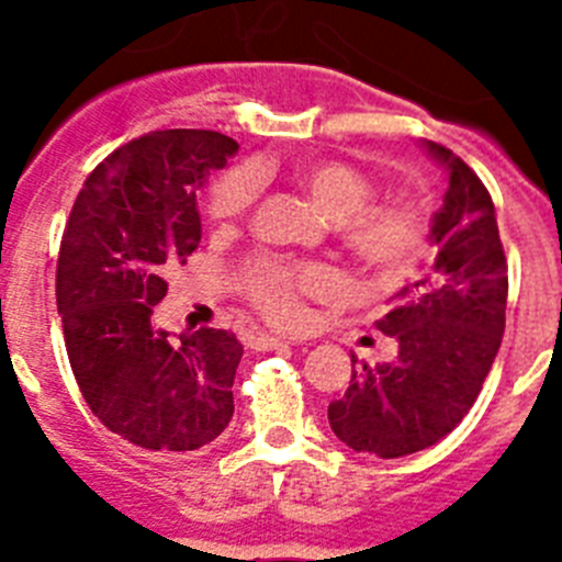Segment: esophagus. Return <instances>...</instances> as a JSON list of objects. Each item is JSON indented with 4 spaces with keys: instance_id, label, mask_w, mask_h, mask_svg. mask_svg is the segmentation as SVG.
Instances as JSON below:
<instances>
[{
    "instance_id": "34e87169",
    "label": "esophagus",
    "mask_w": 562,
    "mask_h": 562,
    "mask_svg": "<svg viewBox=\"0 0 562 562\" xmlns=\"http://www.w3.org/2000/svg\"><path fill=\"white\" fill-rule=\"evenodd\" d=\"M292 346L290 340H281V337H270V335H258L252 337V349L256 351H272V349H286Z\"/></svg>"
}]
</instances>
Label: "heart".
Instances as JSON below:
<instances>
[{
	"label": "heart",
	"instance_id": "heart-1",
	"mask_svg": "<svg viewBox=\"0 0 562 562\" xmlns=\"http://www.w3.org/2000/svg\"><path fill=\"white\" fill-rule=\"evenodd\" d=\"M290 177L310 193L317 207L335 222L342 247L362 270L376 278H400L419 261L428 245V216L411 196L371 202L374 186L360 168L331 157H310L290 166ZM258 193V171L238 166L220 173L205 196V213L213 222L245 216ZM337 286L326 267H286L258 261L241 272V290L256 310L278 326H297L306 317V297L329 295Z\"/></svg>",
	"mask_w": 562,
	"mask_h": 562
}]
</instances>
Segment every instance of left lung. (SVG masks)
I'll list each match as a JSON object with an SVG mask.
<instances>
[{"label": "left lung", "instance_id": "1", "mask_svg": "<svg viewBox=\"0 0 562 562\" xmlns=\"http://www.w3.org/2000/svg\"><path fill=\"white\" fill-rule=\"evenodd\" d=\"M425 148L450 180L430 225L434 270L396 292L394 310L376 321L396 340L394 360L360 366L329 405L337 439L380 459L430 448L464 419L506 324L509 276L493 196L450 148L430 140Z\"/></svg>", "mask_w": 562, "mask_h": 562}]
</instances>
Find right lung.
I'll use <instances>...</instances> for the list:
<instances>
[{
	"mask_svg": "<svg viewBox=\"0 0 562 562\" xmlns=\"http://www.w3.org/2000/svg\"><path fill=\"white\" fill-rule=\"evenodd\" d=\"M238 151L227 134H143L89 173L61 236L56 304L89 411L154 453L211 445L233 416V331L154 329L166 276L202 238L196 191Z\"/></svg>",
	"mask_w": 562,
	"mask_h": 562,
	"instance_id": "add662e5",
	"label": "right lung"
}]
</instances>
